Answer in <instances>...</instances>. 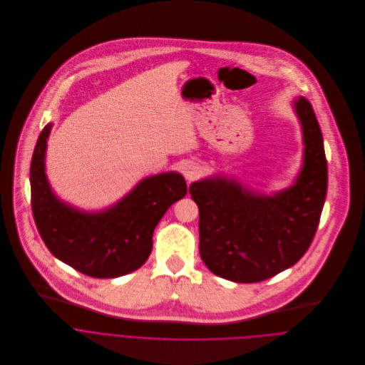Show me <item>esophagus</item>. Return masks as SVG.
<instances>
[{
	"mask_svg": "<svg viewBox=\"0 0 365 365\" xmlns=\"http://www.w3.org/2000/svg\"><path fill=\"white\" fill-rule=\"evenodd\" d=\"M183 175H185V178H186L189 182H193V180H196V179L200 178L202 170H200L199 166H196V165L192 163V165H187V166L183 169Z\"/></svg>",
	"mask_w": 365,
	"mask_h": 365,
	"instance_id": "34e87169",
	"label": "esophagus"
}]
</instances>
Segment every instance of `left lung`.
Here are the masks:
<instances>
[{
    "instance_id": "1",
    "label": "left lung",
    "mask_w": 365,
    "mask_h": 365,
    "mask_svg": "<svg viewBox=\"0 0 365 365\" xmlns=\"http://www.w3.org/2000/svg\"><path fill=\"white\" fill-rule=\"evenodd\" d=\"M304 135V166L295 185L274 196L225 178L190 185L199 207V252L215 275L261 282L295 265L315 236L327 195V158L311 103H295Z\"/></svg>"
}]
</instances>
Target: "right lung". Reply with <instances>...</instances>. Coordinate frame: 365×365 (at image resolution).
Returning a JSON list of instances; mask_svg holds the SVG:
<instances>
[{
	"label": "right lung",
	"mask_w": 365,
	"mask_h": 365,
	"mask_svg": "<svg viewBox=\"0 0 365 365\" xmlns=\"http://www.w3.org/2000/svg\"><path fill=\"white\" fill-rule=\"evenodd\" d=\"M47 125L38 136L31 166V209L50 252L76 271L115 278L139 269L153 247V230L186 192L182 175L169 172L142 180L125 199L100 213H84L60 202L44 172Z\"/></svg>",
	"instance_id": "right-lung-1"
}]
</instances>
